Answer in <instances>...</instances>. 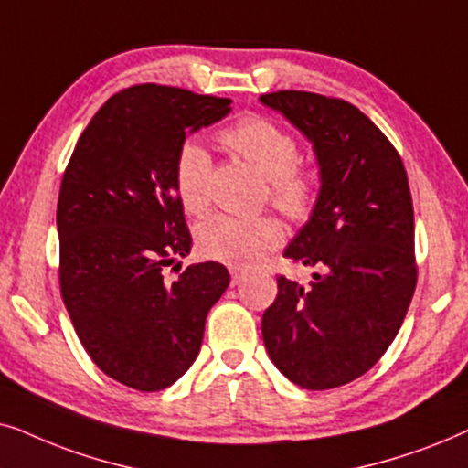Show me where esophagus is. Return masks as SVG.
Listing matches in <instances>:
<instances>
[{"label":"esophagus","mask_w":468,"mask_h":468,"mask_svg":"<svg viewBox=\"0 0 468 468\" xmlns=\"http://www.w3.org/2000/svg\"><path fill=\"white\" fill-rule=\"evenodd\" d=\"M246 280V271H239V270H233L230 271V284L233 286H238V284H241Z\"/></svg>","instance_id":"esophagus-1"}]
</instances>
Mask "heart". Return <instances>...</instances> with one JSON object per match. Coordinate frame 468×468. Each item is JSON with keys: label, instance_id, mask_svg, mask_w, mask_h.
<instances>
[{"label": "heart", "instance_id": "1", "mask_svg": "<svg viewBox=\"0 0 468 468\" xmlns=\"http://www.w3.org/2000/svg\"><path fill=\"white\" fill-rule=\"evenodd\" d=\"M218 139L265 177V198L291 222H306L319 201V177L299 162L297 139L265 115H246L220 130ZM179 201L190 214H203L211 201V158L197 143H184L176 158ZM284 241L273 216L239 218L218 214L197 230V244L207 259L230 267L257 265Z\"/></svg>", "mask_w": 468, "mask_h": 468}]
</instances>
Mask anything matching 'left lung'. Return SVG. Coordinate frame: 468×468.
Here are the masks:
<instances>
[{
  "instance_id": "1",
  "label": "left lung",
  "mask_w": 468,
  "mask_h": 468,
  "mask_svg": "<svg viewBox=\"0 0 468 468\" xmlns=\"http://www.w3.org/2000/svg\"><path fill=\"white\" fill-rule=\"evenodd\" d=\"M261 100L313 141L321 166L314 214L284 257L314 270L308 286L278 273L263 342L303 389L366 375L394 342L417 284L413 198L402 158L342 98L280 90Z\"/></svg>"
}]
</instances>
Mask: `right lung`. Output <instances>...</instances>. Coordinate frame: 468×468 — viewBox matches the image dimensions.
<instances>
[{"label":"right lung","mask_w":468,"mask_h":468,"mask_svg":"<svg viewBox=\"0 0 468 468\" xmlns=\"http://www.w3.org/2000/svg\"><path fill=\"white\" fill-rule=\"evenodd\" d=\"M229 104L182 87H126L87 123L61 177V299L93 364L126 388L160 391L186 375L229 286L214 261L171 284L162 273L192 246L177 152L188 130L222 120Z\"/></svg>","instance_id":"1"}]
</instances>
